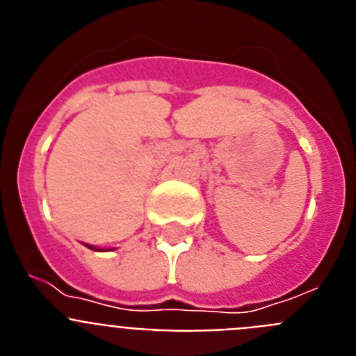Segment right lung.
<instances>
[{"label": "right lung", "instance_id": "right-lung-1", "mask_svg": "<svg viewBox=\"0 0 356 356\" xmlns=\"http://www.w3.org/2000/svg\"><path fill=\"white\" fill-rule=\"evenodd\" d=\"M85 246L89 248V250H94V251H103V250H99V248H96V246H90V244H85Z\"/></svg>", "mask_w": 356, "mask_h": 356}]
</instances>
